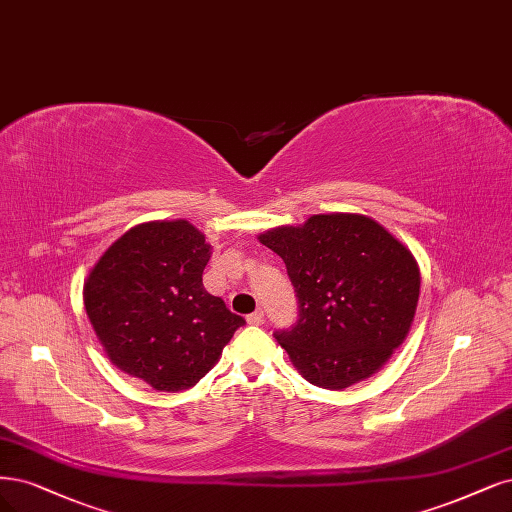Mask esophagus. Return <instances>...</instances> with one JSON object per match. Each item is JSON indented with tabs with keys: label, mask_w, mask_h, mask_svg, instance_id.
I'll use <instances>...</instances> for the list:
<instances>
[{
	"label": "esophagus",
	"mask_w": 512,
	"mask_h": 512,
	"mask_svg": "<svg viewBox=\"0 0 512 512\" xmlns=\"http://www.w3.org/2000/svg\"><path fill=\"white\" fill-rule=\"evenodd\" d=\"M248 324H252V326H262V324H264V311L258 309V311H254L252 315H248Z\"/></svg>",
	"instance_id": "1"
}]
</instances>
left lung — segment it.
<instances>
[{"mask_svg":"<svg viewBox=\"0 0 512 512\" xmlns=\"http://www.w3.org/2000/svg\"><path fill=\"white\" fill-rule=\"evenodd\" d=\"M286 262L298 322L275 332L309 383L345 390L379 373L407 339L421 273L411 250L364 214H317L258 235Z\"/></svg>","mask_w":512,"mask_h":512,"instance_id":"8db88e82","label":"left lung"}]
</instances>
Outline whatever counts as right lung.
<instances>
[{
	"label": "right lung",
	"instance_id": "right-lung-1",
	"mask_svg": "<svg viewBox=\"0 0 512 512\" xmlns=\"http://www.w3.org/2000/svg\"><path fill=\"white\" fill-rule=\"evenodd\" d=\"M211 245L188 220L120 235L84 281V309L105 354L158 392L188 390L220 360L241 315L203 286Z\"/></svg>",
	"mask_w": 512,
	"mask_h": 512
}]
</instances>
